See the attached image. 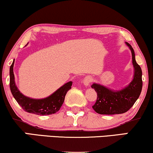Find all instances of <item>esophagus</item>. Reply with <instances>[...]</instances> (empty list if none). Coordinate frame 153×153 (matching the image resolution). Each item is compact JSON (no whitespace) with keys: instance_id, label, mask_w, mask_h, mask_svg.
I'll return each instance as SVG.
<instances>
[{"instance_id":"obj_1","label":"esophagus","mask_w":153,"mask_h":153,"mask_svg":"<svg viewBox=\"0 0 153 153\" xmlns=\"http://www.w3.org/2000/svg\"><path fill=\"white\" fill-rule=\"evenodd\" d=\"M93 77L91 76V75H87V76H85L83 79V83L85 86H88V85H90L91 82H93Z\"/></svg>"}]
</instances>
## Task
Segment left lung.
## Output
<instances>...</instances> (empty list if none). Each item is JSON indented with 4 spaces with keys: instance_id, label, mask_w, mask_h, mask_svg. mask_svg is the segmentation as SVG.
<instances>
[{
    "instance_id": "left-lung-1",
    "label": "left lung",
    "mask_w": 153,
    "mask_h": 153,
    "mask_svg": "<svg viewBox=\"0 0 153 153\" xmlns=\"http://www.w3.org/2000/svg\"><path fill=\"white\" fill-rule=\"evenodd\" d=\"M132 52V64L135 73L134 78L128 87L119 91H113L98 84H93L97 93V100L93 105V110L101 115H115L126 113L133 106L142 91V70L137 63L135 52L131 45L126 43Z\"/></svg>"
}]
</instances>
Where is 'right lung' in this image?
<instances>
[{"label":"right lung","instance_id":"obj_1","mask_svg":"<svg viewBox=\"0 0 153 153\" xmlns=\"http://www.w3.org/2000/svg\"><path fill=\"white\" fill-rule=\"evenodd\" d=\"M13 65L14 60L10 68V88L13 96L20 106L25 112L38 115H51L57 113L61 108L66 93L71 88L73 82L71 81L67 82L46 98L40 100L29 98L22 94L15 84Z\"/></svg>","mask_w":153,"mask_h":153}]
</instances>
